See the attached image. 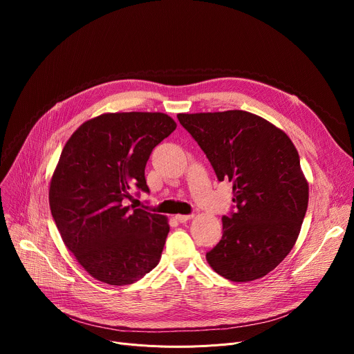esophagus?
I'll use <instances>...</instances> for the list:
<instances>
[{
  "label": "esophagus",
  "instance_id": "34e87169",
  "mask_svg": "<svg viewBox=\"0 0 354 354\" xmlns=\"http://www.w3.org/2000/svg\"><path fill=\"white\" fill-rule=\"evenodd\" d=\"M192 216H194V215H176V219H178L179 222H182V224H183V222L189 221Z\"/></svg>",
  "mask_w": 354,
  "mask_h": 354
}]
</instances>
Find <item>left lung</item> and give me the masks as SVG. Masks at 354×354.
<instances>
[{
    "instance_id": "obj_1",
    "label": "left lung",
    "mask_w": 354,
    "mask_h": 354,
    "mask_svg": "<svg viewBox=\"0 0 354 354\" xmlns=\"http://www.w3.org/2000/svg\"><path fill=\"white\" fill-rule=\"evenodd\" d=\"M218 180L232 183L235 211L207 252L215 272L235 283L258 280L292 250L308 205V183L290 138L244 110L179 113Z\"/></svg>"
}]
</instances>
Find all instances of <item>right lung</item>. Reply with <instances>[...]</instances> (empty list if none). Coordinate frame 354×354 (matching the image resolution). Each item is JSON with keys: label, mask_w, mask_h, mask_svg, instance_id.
<instances>
[{"label": "right lung", "mask_w": 354, "mask_h": 354, "mask_svg": "<svg viewBox=\"0 0 354 354\" xmlns=\"http://www.w3.org/2000/svg\"><path fill=\"white\" fill-rule=\"evenodd\" d=\"M175 129L165 113H104L63 147L50 182L51 215L66 247L102 283L132 284L159 263L167 219L126 202L149 192L146 162Z\"/></svg>", "instance_id": "add662e5"}]
</instances>
